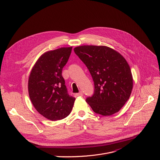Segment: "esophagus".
I'll return each instance as SVG.
<instances>
[{"mask_svg":"<svg viewBox=\"0 0 160 160\" xmlns=\"http://www.w3.org/2000/svg\"><path fill=\"white\" fill-rule=\"evenodd\" d=\"M83 92H82V91H80V92H78V93H77V94H76V95L77 96H83Z\"/></svg>","mask_w":160,"mask_h":160,"instance_id":"34e87169","label":"esophagus"}]
</instances>
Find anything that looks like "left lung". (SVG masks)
<instances>
[{
    "mask_svg": "<svg viewBox=\"0 0 160 160\" xmlns=\"http://www.w3.org/2000/svg\"><path fill=\"white\" fill-rule=\"evenodd\" d=\"M74 52L86 65L94 82L92 96L86 102L102 116L118 112L129 99L133 78L126 59L107 46L82 45Z\"/></svg>",
    "mask_w": 160,
    "mask_h": 160,
    "instance_id": "obj_1",
    "label": "left lung"
}]
</instances>
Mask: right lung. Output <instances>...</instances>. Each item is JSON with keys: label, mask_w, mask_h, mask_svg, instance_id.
I'll list each match as a JSON object with an SVG mask.
<instances>
[{"label": "right lung", "mask_w": 160, "mask_h": 160, "mask_svg": "<svg viewBox=\"0 0 160 160\" xmlns=\"http://www.w3.org/2000/svg\"><path fill=\"white\" fill-rule=\"evenodd\" d=\"M72 47L43 53L33 66L28 78L30 100L41 115L48 120H62L72 111L75 98L68 94L62 76Z\"/></svg>", "instance_id": "right-lung-1"}]
</instances>
